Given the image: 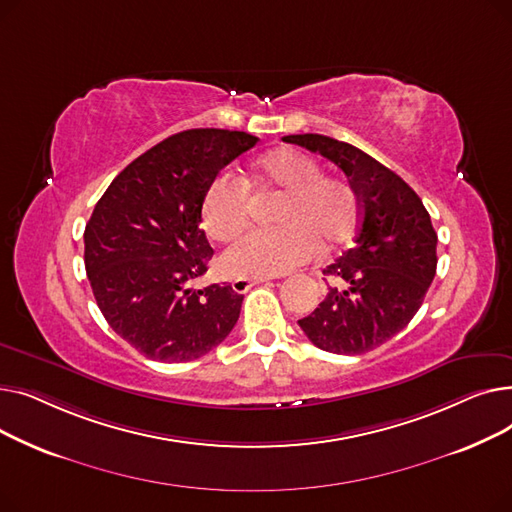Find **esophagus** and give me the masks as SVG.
<instances>
[{
    "mask_svg": "<svg viewBox=\"0 0 512 512\" xmlns=\"http://www.w3.org/2000/svg\"><path fill=\"white\" fill-rule=\"evenodd\" d=\"M267 280H272V278H234V280H232V290L238 292V294H242V292H247L251 286L261 284V282H267Z\"/></svg>",
    "mask_w": 512,
    "mask_h": 512,
    "instance_id": "obj_1",
    "label": "esophagus"
}]
</instances>
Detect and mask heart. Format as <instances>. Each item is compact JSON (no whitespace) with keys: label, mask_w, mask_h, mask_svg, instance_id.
Returning a JSON list of instances; mask_svg holds the SVG:
<instances>
[{"label":"heart","mask_w":512,"mask_h":512,"mask_svg":"<svg viewBox=\"0 0 512 512\" xmlns=\"http://www.w3.org/2000/svg\"><path fill=\"white\" fill-rule=\"evenodd\" d=\"M261 191L282 193L274 209L276 228L255 230L224 253L226 274L238 278H272L332 251L353 236L359 222V197L344 178L321 174L319 161L294 147L263 155L249 182ZM245 182L215 176L201 199V224L220 242L236 238L249 224Z\"/></svg>","instance_id":"b5f03b06"}]
</instances>
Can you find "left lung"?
Returning a JSON list of instances; mask_svg holds the SVG:
<instances>
[{
  "instance_id": "8db88e82",
  "label": "left lung",
  "mask_w": 512,
  "mask_h": 512,
  "mask_svg": "<svg viewBox=\"0 0 512 512\" xmlns=\"http://www.w3.org/2000/svg\"><path fill=\"white\" fill-rule=\"evenodd\" d=\"M284 141L334 161L361 207L353 247L324 270L336 284L299 326L321 351L369 353L419 311L436 276L438 234L419 195L378 159L324 134H288Z\"/></svg>"
}]
</instances>
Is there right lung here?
<instances>
[{"label": "right lung", "instance_id": "obj_1", "mask_svg": "<svg viewBox=\"0 0 512 512\" xmlns=\"http://www.w3.org/2000/svg\"><path fill=\"white\" fill-rule=\"evenodd\" d=\"M259 139L193 128L161 141L107 186L85 228V267L110 328L141 355L182 363L207 355L234 328L242 294L193 288L213 249L201 224L207 184Z\"/></svg>", "mask_w": 512, "mask_h": 512}]
</instances>
